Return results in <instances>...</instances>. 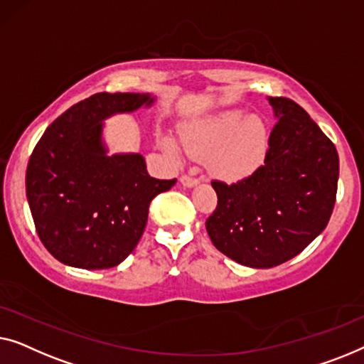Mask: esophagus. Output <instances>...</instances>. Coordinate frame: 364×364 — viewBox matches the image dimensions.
I'll use <instances>...</instances> for the list:
<instances>
[{
  "label": "esophagus",
  "mask_w": 364,
  "mask_h": 364,
  "mask_svg": "<svg viewBox=\"0 0 364 364\" xmlns=\"http://www.w3.org/2000/svg\"><path fill=\"white\" fill-rule=\"evenodd\" d=\"M196 175H198L196 170H191V171L188 173V175H183L181 176V184H183V186H186V188L196 186V184L199 183V178Z\"/></svg>",
  "instance_id": "esophagus-1"
}]
</instances>
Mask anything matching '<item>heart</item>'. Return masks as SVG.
Instances as JSON below:
<instances>
[{
	"mask_svg": "<svg viewBox=\"0 0 364 364\" xmlns=\"http://www.w3.org/2000/svg\"><path fill=\"white\" fill-rule=\"evenodd\" d=\"M184 148L196 156H211L216 175L235 180L259 165L267 143V130L259 117L229 110L183 135Z\"/></svg>",
	"mask_w": 364,
	"mask_h": 364,
	"instance_id": "1",
	"label": "heart"
}]
</instances>
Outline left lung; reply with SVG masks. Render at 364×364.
Here are the masks:
<instances>
[{
	"instance_id": "left-lung-1",
	"label": "left lung",
	"mask_w": 364,
	"mask_h": 364,
	"mask_svg": "<svg viewBox=\"0 0 364 364\" xmlns=\"http://www.w3.org/2000/svg\"><path fill=\"white\" fill-rule=\"evenodd\" d=\"M275 122L264 165L237 183L214 180L218 206L206 231L214 247L252 269L299 255L330 221L336 201V148L294 100L269 97Z\"/></svg>"
}]
</instances>
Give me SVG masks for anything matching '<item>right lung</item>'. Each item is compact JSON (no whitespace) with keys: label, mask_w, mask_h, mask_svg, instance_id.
Listing matches in <instances>:
<instances>
[{"label":"right lung","mask_w":364,"mask_h":364,"mask_svg":"<svg viewBox=\"0 0 364 364\" xmlns=\"http://www.w3.org/2000/svg\"><path fill=\"white\" fill-rule=\"evenodd\" d=\"M150 94L100 92L58 117L26 170V196L41 242L59 262L99 270L119 265L145 231L151 199L175 186L146 171L140 153L109 155L104 120L150 107Z\"/></svg>","instance_id":"add662e5"}]
</instances>
